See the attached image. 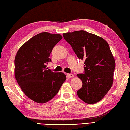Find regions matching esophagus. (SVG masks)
Segmentation results:
<instances>
[{
  "label": "esophagus",
  "instance_id": "obj_1",
  "mask_svg": "<svg viewBox=\"0 0 130 130\" xmlns=\"http://www.w3.org/2000/svg\"><path fill=\"white\" fill-rule=\"evenodd\" d=\"M67 76L68 78H72L74 76V75L73 74H67Z\"/></svg>",
  "mask_w": 130,
  "mask_h": 130
}]
</instances>
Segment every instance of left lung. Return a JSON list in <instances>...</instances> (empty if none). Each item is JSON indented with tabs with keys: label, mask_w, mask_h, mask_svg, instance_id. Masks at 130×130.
<instances>
[{
	"label": "left lung",
	"mask_w": 130,
	"mask_h": 130,
	"mask_svg": "<svg viewBox=\"0 0 130 130\" xmlns=\"http://www.w3.org/2000/svg\"><path fill=\"white\" fill-rule=\"evenodd\" d=\"M79 59L84 60V74H77L82 87L77 95L88 104L101 101L113 83L115 61L108 43L103 38L84 31L63 34Z\"/></svg>",
	"instance_id": "8db88e82"
}]
</instances>
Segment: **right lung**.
I'll return each instance as SVG.
<instances>
[{
  "label": "right lung",
  "mask_w": 130,
  "mask_h": 130,
  "mask_svg": "<svg viewBox=\"0 0 130 130\" xmlns=\"http://www.w3.org/2000/svg\"><path fill=\"white\" fill-rule=\"evenodd\" d=\"M62 38L60 34L42 32L32 37L17 52L14 60L16 80L23 93L38 103L50 101L59 92L66 75L54 73L46 66L52 50Z\"/></svg>",
  "instance_id": "1"
}]
</instances>
